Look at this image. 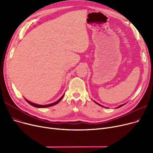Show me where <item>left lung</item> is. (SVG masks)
<instances>
[{
  "mask_svg": "<svg viewBox=\"0 0 153 153\" xmlns=\"http://www.w3.org/2000/svg\"><path fill=\"white\" fill-rule=\"evenodd\" d=\"M94 102H95V103H97V105H100V106H101V107H105V108H107V107H104V106H103V105H100V104H99V103H97V102H95V101H94ZM125 103H124V104H122V105H120V106H118V107H117L116 108H120V107H122L123 105H125Z\"/></svg>",
  "mask_w": 153,
  "mask_h": 153,
  "instance_id": "1",
  "label": "left lung"
}]
</instances>
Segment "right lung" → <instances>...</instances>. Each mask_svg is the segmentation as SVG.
Instances as JSON below:
<instances>
[{
	"instance_id": "obj_1",
	"label": "right lung",
	"mask_w": 153,
	"mask_h": 153,
	"mask_svg": "<svg viewBox=\"0 0 153 153\" xmlns=\"http://www.w3.org/2000/svg\"><path fill=\"white\" fill-rule=\"evenodd\" d=\"M64 94L62 95V97H61L59 99H58L57 101L54 102V103H50V104H48V105H39V104H36V103H33V102H30L29 100H27L26 99H25V100H26L29 104H30L31 105L33 106V107H36V108H46V107H51V106H53V105H56V104L60 102V100L62 99V97H64Z\"/></svg>"
}]
</instances>
